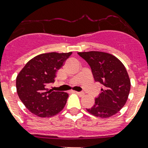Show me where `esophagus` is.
I'll return each mask as SVG.
<instances>
[{"label": "esophagus", "mask_w": 148, "mask_h": 148, "mask_svg": "<svg viewBox=\"0 0 148 148\" xmlns=\"http://www.w3.org/2000/svg\"><path fill=\"white\" fill-rule=\"evenodd\" d=\"M74 92L76 93L77 95H78L79 96H83L84 95V92H79V91H74Z\"/></svg>", "instance_id": "esophagus-1"}]
</instances>
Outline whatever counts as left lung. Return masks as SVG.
Here are the masks:
<instances>
[{
    "instance_id": "left-lung-1",
    "label": "left lung",
    "mask_w": 148,
    "mask_h": 148,
    "mask_svg": "<svg viewBox=\"0 0 148 148\" xmlns=\"http://www.w3.org/2000/svg\"><path fill=\"white\" fill-rule=\"evenodd\" d=\"M90 65L95 81L103 85L95 105L87 109L94 116L110 117L124 106L131 89V81L121 61L112 54L101 51L78 52Z\"/></svg>"
}]
</instances>
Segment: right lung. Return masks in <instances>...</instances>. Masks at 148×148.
I'll use <instances>...</instances> for the list:
<instances>
[{
    "mask_svg": "<svg viewBox=\"0 0 148 148\" xmlns=\"http://www.w3.org/2000/svg\"><path fill=\"white\" fill-rule=\"evenodd\" d=\"M71 53H41L29 60L20 71L16 79L17 95L32 114L49 117L64 108L68 94L47 90L46 86L54 82L56 72Z\"/></svg>",
    "mask_w": 148,
    "mask_h": 148,
    "instance_id": "obj_1",
    "label": "right lung"
}]
</instances>
